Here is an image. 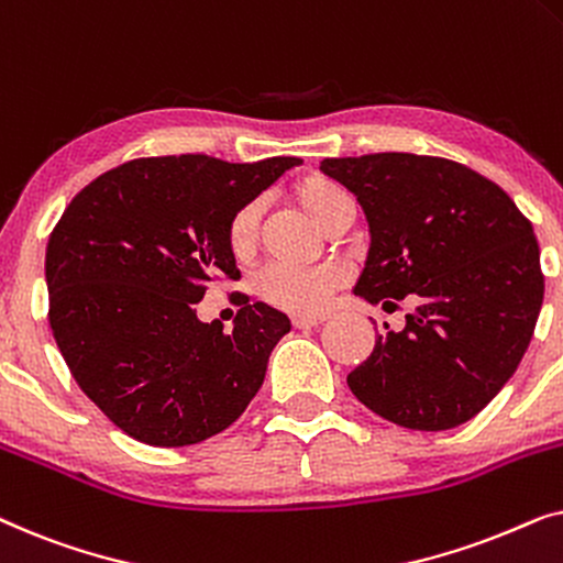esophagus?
Instances as JSON below:
<instances>
[{
    "mask_svg": "<svg viewBox=\"0 0 563 563\" xmlns=\"http://www.w3.org/2000/svg\"><path fill=\"white\" fill-rule=\"evenodd\" d=\"M322 320H325V314H297V318H291V325L297 330H305V328L320 325Z\"/></svg>",
    "mask_w": 563,
    "mask_h": 563,
    "instance_id": "esophagus-1",
    "label": "esophagus"
}]
</instances>
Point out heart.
<instances>
[{"instance_id":"b5f03b06","label":"heart","mask_w":563,"mask_h":563,"mask_svg":"<svg viewBox=\"0 0 563 563\" xmlns=\"http://www.w3.org/2000/svg\"><path fill=\"white\" fill-rule=\"evenodd\" d=\"M291 199L322 228H330L343 214L356 212L351 191L322 174H310L291 184ZM261 210L256 202H245L230 214L225 225V249L235 261L251 258L258 241ZM345 284V268L335 264L295 268L272 264L253 276V295L268 307L295 314H314L328 305L333 291Z\"/></svg>"}]
</instances>
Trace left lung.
<instances>
[{
    "label": "left lung",
    "instance_id": "obj_1",
    "mask_svg": "<svg viewBox=\"0 0 563 563\" xmlns=\"http://www.w3.org/2000/svg\"><path fill=\"white\" fill-rule=\"evenodd\" d=\"M364 207L372 249L356 295L397 307L349 374L358 402L412 430H449L487 407L518 368L543 305L533 225L507 191L456 161L415 153L325 158Z\"/></svg>",
    "mask_w": 563,
    "mask_h": 563
}]
</instances>
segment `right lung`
<instances>
[{"label": "right lung", "mask_w": 563, "mask_h": 563, "mask_svg": "<svg viewBox=\"0 0 563 563\" xmlns=\"http://www.w3.org/2000/svg\"><path fill=\"white\" fill-rule=\"evenodd\" d=\"M302 161L184 153L128 161L87 184L48 238V320L84 395L135 441L202 443L241 418L289 318L241 307L233 330L197 320L214 282L241 272L225 249L238 207Z\"/></svg>", "instance_id": "add662e5"}]
</instances>
